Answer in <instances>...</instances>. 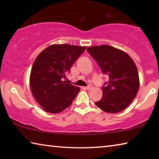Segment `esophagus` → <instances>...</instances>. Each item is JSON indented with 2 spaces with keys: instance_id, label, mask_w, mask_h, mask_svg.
Instances as JSON below:
<instances>
[{
  "instance_id": "34e87169",
  "label": "esophagus",
  "mask_w": 159,
  "mask_h": 159,
  "mask_svg": "<svg viewBox=\"0 0 159 159\" xmlns=\"http://www.w3.org/2000/svg\"><path fill=\"white\" fill-rule=\"evenodd\" d=\"M92 88H93V86L91 85H88L87 87H85V89H87L88 90H92Z\"/></svg>"
}]
</instances>
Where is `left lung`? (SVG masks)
<instances>
[{"label":"left lung","mask_w":159,"mask_h":159,"mask_svg":"<svg viewBox=\"0 0 159 159\" xmlns=\"http://www.w3.org/2000/svg\"><path fill=\"white\" fill-rule=\"evenodd\" d=\"M109 81L102 86V98L95 102L99 109L115 114L127 108L135 98L139 87L137 66L127 53L110 45L88 48Z\"/></svg>","instance_id":"1"}]
</instances>
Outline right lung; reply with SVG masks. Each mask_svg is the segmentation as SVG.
<instances>
[{
  "label": "right lung",
  "mask_w": 159,
  "mask_h": 159,
  "mask_svg": "<svg viewBox=\"0 0 159 159\" xmlns=\"http://www.w3.org/2000/svg\"><path fill=\"white\" fill-rule=\"evenodd\" d=\"M86 47L51 45L37 56L30 74V87L38 103L45 111L57 114L71 105L80 88L64 79Z\"/></svg>",
  "instance_id": "1"
}]
</instances>
